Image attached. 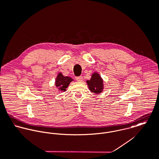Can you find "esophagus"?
I'll return each instance as SVG.
<instances>
[{
  "label": "esophagus",
  "mask_w": 159,
  "mask_h": 159,
  "mask_svg": "<svg viewBox=\"0 0 159 159\" xmlns=\"http://www.w3.org/2000/svg\"><path fill=\"white\" fill-rule=\"evenodd\" d=\"M75 79H76V80H77V81H79V82H81V81H82V80H83V77H82V76L77 77H75Z\"/></svg>",
  "instance_id": "esophagus-1"
}]
</instances>
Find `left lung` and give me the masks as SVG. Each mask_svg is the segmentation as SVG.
I'll use <instances>...</instances> for the list:
<instances>
[{
  "mask_svg": "<svg viewBox=\"0 0 159 159\" xmlns=\"http://www.w3.org/2000/svg\"><path fill=\"white\" fill-rule=\"evenodd\" d=\"M89 89L95 94H100L104 89L103 79L98 72L92 73L90 80H87Z\"/></svg>",
  "mask_w": 159,
  "mask_h": 159,
  "instance_id": "1",
  "label": "left lung"
}]
</instances>
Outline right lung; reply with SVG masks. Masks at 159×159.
<instances>
[{
    "mask_svg": "<svg viewBox=\"0 0 159 159\" xmlns=\"http://www.w3.org/2000/svg\"><path fill=\"white\" fill-rule=\"evenodd\" d=\"M72 81L74 80L70 77L64 76L61 72H59L56 77L54 85L59 93L64 92L67 90L66 89Z\"/></svg>",
    "mask_w": 159,
    "mask_h": 159,
    "instance_id": "right-lung-1",
    "label": "right lung"
}]
</instances>
